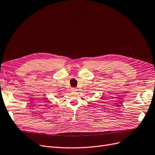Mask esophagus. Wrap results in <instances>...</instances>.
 Returning a JSON list of instances; mask_svg holds the SVG:
<instances>
[{
    "label": "esophagus",
    "mask_w": 155,
    "mask_h": 155,
    "mask_svg": "<svg viewBox=\"0 0 155 155\" xmlns=\"http://www.w3.org/2000/svg\"><path fill=\"white\" fill-rule=\"evenodd\" d=\"M71 91H77V89L76 87H72L71 88Z\"/></svg>",
    "instance_id": "34e87169"
}]
</instances>
